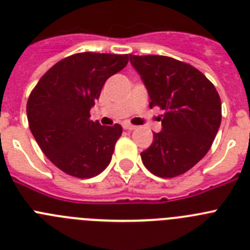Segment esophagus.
I'll return each mask as SVG.
<instances>
[{"instance_id": "1", "label": "esophagus", "mask_w": 250, "mask_h": 250, "mask_svg": "<svg viewBox=\"0 0 250 250\" xmlns=\"http://www.w3.org/2000/svg\"><path fill=\"white\" fill-rule=\"evenodd\" d=\"M122 125H123V128H125V130H134L137 128L136 125H130V123H128V122H125Z\"/></svg>"}]
</instances>
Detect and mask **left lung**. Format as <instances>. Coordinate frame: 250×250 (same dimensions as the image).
<instances>
[{
  "instance_id": "obj_1",
  "label": "left lung",
  "mask_w": 250,
  "mask_h": 250,
  "mask_svg": "<svg viewBox=\"0 0 250 250\" xmlns=\"http://www.w3.org/2000/svg\"><path fill=\"white\" fill-rule=\"evenodd\" d=\"M150 104L164 109L162 130L141 153L144 167L159 178H175L207 154L222 118L213 83L190 64L163 55H132Z\"/></svg>"
}]
</instances>
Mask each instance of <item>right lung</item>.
Returning <instances> with one entry per match:
<instances>
[{
    "instance_id": "1",
    "label": "right lung",
    "mask_w": 250,
    "mask_h": 250,
    "mask_svg": "<svg viewBox=\"0 0 250 250\" xmlns=\"http://www.w3.org/2000/svg\"><path fill=\"white\" fill-rule=\"evenodd\" d=\"M128 55L79 53L70 55L42 76L30 92L27 117L43 153L67 175L93 178L108 167L122 127L90 120L109 76L121 71Z\"/></svg>"
}]
</instances>
